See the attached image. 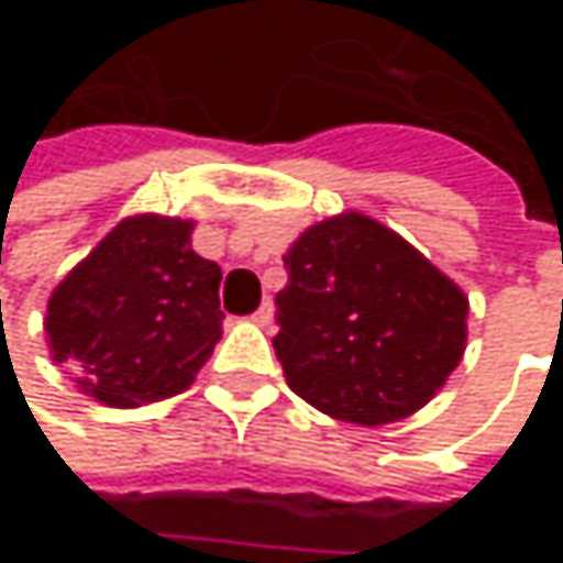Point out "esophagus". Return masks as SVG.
<instances>
[{"label": "esophagus", "mask_w": 563, "mask_h": 563, "mask_svg": "<svg viewBox=\"0 0 563 563\" xmlns=\"http://www.w3.org/2000/svg\"><path fill=\"white\" fill-rule=\"evenodd\" d=\"M251 319H254L257 325H271V319H274V302H271V299H264V302L257 306V312H254Z\"/></svg>", "instance_id": "1"}]
</instances>
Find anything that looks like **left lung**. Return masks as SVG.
Instances as JSON below:
<instances>
[{"mask_svg":"<svg viewBox=\"0 0 563 563\" xmlns=\"http://www.w3.org/2000/svg\"><path fill=\"white\" fill-rule=\"evenodd\" d=\"M274 349L286 385L378 427L423 407L463 358V289L365 214L312 224L283 257Z\"/></svg>","mask_w":563,"mask_h":563,"instance_id":"1","label":"left lung"}]
</instances>
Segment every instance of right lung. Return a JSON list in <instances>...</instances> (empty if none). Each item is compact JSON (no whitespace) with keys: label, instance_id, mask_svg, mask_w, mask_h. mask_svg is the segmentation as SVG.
<instances>
[{"label":"right lung","instance_id":"right-lung-1","mask_svg":"<svg viewBox=\"0 0 563 563\" xmlns=\"http://www.w3.org/2000/svg\"><path fill=\"white\" fill-rule=\"evenodd\" d=\"M191 224L120 221L48 302L55 362L110 407L185 391L221 339V267L191 251Z\"/></svg>","mask_w":563,"mask_h":563}]
</instances>
